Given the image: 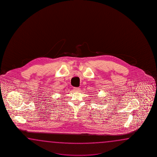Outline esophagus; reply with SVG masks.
<instances>
[{
	"label": "esophagus",
	"instance_id": "34e87169",
	"mask_svg": "<svg viewBox=\"0 0 157 157\" xmlns=\"http://www.w3.org/2000/svg\"><path fill=\"white\" fill-rule=\"evenodd\" d=\"M80 89L79 87H74V90L75 91H79Z\"/></svg>",
	"mask_w": 157,
	"mask_h": 157
}]
</instances>
